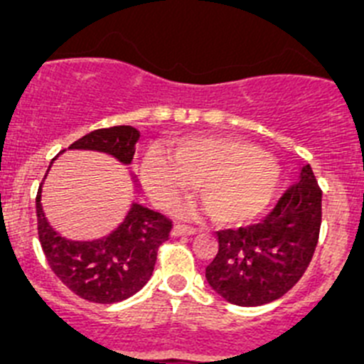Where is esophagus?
I'll return each mask as SVG.
<instances>
[{
  "label": "esophagus",
  "mask_w": 364,
  "mask_h": 364,
  "mask_svg": "<svg viewBox=\"0 0 364 364\" xmlns=\"http://www.w3.org/2000/svg\"><path fill=\"white\" fill-rule=\"evenodd\" d=\"M196 232H198V228H194V226L182 225V223H177V225L173 226V230H171V235H175V237L194 235V233H196Z\"/></svg>",
  "instance_id": "1"
}]
</instances>
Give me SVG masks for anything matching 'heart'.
I'll list each match as a JSON object with an SVG mask.
<instances>
[{
  "label": "heart",
  "instance_id": "heart-1",
  "mask_svg": "<svg viewBox=\"0 0 364 364\" xmlns=\"http://www.w3.org/2000/svg\"><path fill=\"white\" fill-rule=\"evenodd\" d=\"M138 175L146 196L161 208L173 207L198 182V198L223 226L260 218L279 182V168L269 154L244 139L215 136L181 139L168 149V159L149 154Z\"/></svg>",
  "mask_w": 364,
  "mask_h": 364
}]
</instances>
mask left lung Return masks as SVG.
<instances>
[{"mask_svg": "<svg viewBox=\"0 0 364 364\" xmlns=\"http://www.w3.org/2000/svg\"><path fill=\"white\" fill-rule=\"evenodd\" d=\"M322 223V191L309 164L258 225L218 232V253L205 269L228 303L260 306L285 296L311 262Z\"/></svg>", "mask_w": 364, "mask_h": 364, "instance_id": "8db88e82", "label": "left lung"}]
</instances>
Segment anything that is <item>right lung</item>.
<instances>
[{
  "mask_svg": "<svg viewBox=\"0 0 364 364\" xmlns=\"http://www.w3.org/2000/svg\"><path fill=\"white\" fill-rule=\"evenodd\" d=\"M138 139V129L114 125L88 132L68 149L95 150L113 156L122 164H131ZM41 198L42 183L35 201L38 240L49 267L68 290L81 299L111 304L134 296L146 285L157 250L170 239L171 219L134 201L113 232L95 239H68L48 221Z\"/></svg>",
  "mask_w": 364,
  "mask_h": 364,
  "instance_id": "1",
  "label": "right lung"
}]
</instances>
